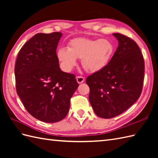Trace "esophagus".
<instances>
[{
	"mask_svg": "<svg viewBox=\"0 0 158 158\" xmlns=\"http://www.w3.org/2000/svg\"><path fill=\"white\" fill-rule=\"evenodd\" d=\"M77 79V81L78 83H83V81H85V78L83 77H81V76H77L76 77Z\"/></svg>",
	"mask_w": 158,
	"mask_h": 158,
	"instance_id": "esophagus-1",
	"label": "esophagus"
}]
</instances>
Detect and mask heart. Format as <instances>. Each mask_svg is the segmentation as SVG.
<instances>
[{
    "mask_svg": "<svg viewBox=\"0 0 158 158\" xmlns=\"http://www.w3.org/2000/svg\"><path fill=\"white\" fill-rule=\"evenodd\" d=\"M114 49L109 40L77 38L70 41L68 48L59 49L57 56L65 71H70L76 65V58H78L81 59V64L86 71L94 73L105 68Z\"/></svg>",
    "mask_w": 158,
    "mask_h": 158,
    "instance_id": "b5f03b06",
    "label": "heart"
}]
</instances>
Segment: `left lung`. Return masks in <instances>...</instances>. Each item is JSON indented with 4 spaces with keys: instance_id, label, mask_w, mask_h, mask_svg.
<instances>
[{
    "instance_id": "left-lung-1",
    "label": "left lung",
    "mask_w": 158,
    "mask_h": 158,
    "mask_svg": "<svg viewBox=\"0 0 158 158\" xmlns=\"http://www.w3.org/2000/svg\"><path fill=\"white\" fill-rule=\"evenodd\" d=\"M113 35L119 45L111 60L86 79L94 111L105 119L120 115L139 99L145 72L143 56L136 42L119 33Z\"/></svg>"
}]
</instances>
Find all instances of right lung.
<instances>
[{"mask_svg":"<svg viewBox=\"0 0 158 158\" xmlns=\"http://www.w3.org/2000/svg\"><path fill=\"white\" fill-rule=\"evenodd\" d=\"M62 35L58 32L35 35L23 45L15 62L18 95L27 111L43 122L64 118L79 87L75 75L60 69L56 49Z\"/></svg>","mask_w":158,"mask_h":158,"instance_id":"obj_1","label":"right lung"}]
</instances>
